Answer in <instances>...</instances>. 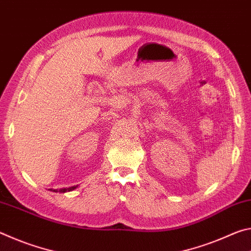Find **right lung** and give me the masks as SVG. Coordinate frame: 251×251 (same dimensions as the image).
Instances as JSON below:
<instances>
[{
  "mask_svg": "<svg viewBox=\"0 0 251 251\" xmlns=\"http://www.w3.org/2000/svg\"><path fill=\"white\" fill-rule=\"evenodd\" d=\"M76 187H77V186H72V187H69V188H61V189H52V188H50V190H52V192H55V193H66V192H72V190H74Z\"/></svg>",
  "mask_w": 251,
  "mask_h": 251,
  "instance_id": "1",
  "label": "right lung"
}]
</instances>
